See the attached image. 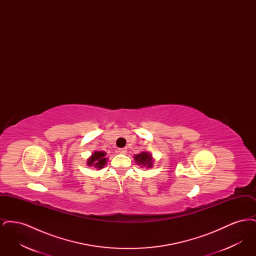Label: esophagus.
Listing matches in <instances>:
<instances>
[{"instance_id": "esophagus-1", "label": "esophagus", "mask_w": 256, "mask_h": 256, "mask_svg": "<svg viewBox=\"0 0 256 256\" xmlns=\"http://www.w3.org/2000/svg\"><path fill=\"white\" fill-rule=\"evenodd\" d=\"M118 152L121 154H126V148H119Z\"/></svg>"}]
</instances>
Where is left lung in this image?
<instances>
[{
  "label": "left lung",
  "instance_id": "left-lung-1",
  "mask_svg": "<svg viewBox=\"0 0 256 256\" xmlns=\"http://www.w3.org/2000/svg\"><path fill=\"white\" fill-rule=\"evenodd\" d=\"M134 160L137 165H140V167H144L146 169L152 168L154 166V158L152 154L148 152H142L134 156Z\"/></svg>",
  "mask_w": 256,
  "mask_h": 256
}]
</instances>
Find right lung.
<instances>
[{"mask_svg": "<svg viewBox=\"0 0 256 256\" xmlns=\"http://www.w3.org/2000/svg\"><path fill=\"white\" fill-rule=\"evenodd\" d=\"M106 152H102V150L94 152L91 154V156L86 161L87 166L94 167L97 170L102 169L108 163V158H106Z\"/></svg>", "mask_w": 256, "mask_h": 256, "instance_id": "obj_1", "label": "right lung"}]
</instances>
